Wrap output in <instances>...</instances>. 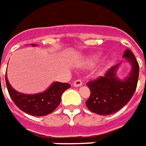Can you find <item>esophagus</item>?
Returning <instances> with one entry per match:
<instances>
[{"label":"esophagus","mask_w":146,"mask_h":146,"mask_svg":"<svg viewBox=\"0 0 146 146\" xmlns=\"http://www.w3.org/2000/svg\"><path fill=\"white\" fill-rule=\"evenodd\" d=\"M82 84H83V83L80 80H77L76 81L73 83V86L74 87H80Z\"/></svg>","instance_id":"1"}]
</instances>
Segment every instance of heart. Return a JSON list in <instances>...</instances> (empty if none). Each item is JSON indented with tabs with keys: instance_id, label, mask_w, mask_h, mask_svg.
Masks as SVG:
<instances>
[{
	"instance_id": "heart-1",
	"label": "heart",
	"mask_w": 146,
	"mask_h": 146,
	"mask_svg": "<svg viewBox=\"0 0 146 146\" xmlns=\"http://www.w3.org/2000/svg\"><path fill=\"white\" fill-rule=\"evenodd\" d=\"M98 58H99V56H96V57H94V58L92 59V61H91V63H93V62H95V61H96V60H97Z\"/></svg>"
}]
</instances>
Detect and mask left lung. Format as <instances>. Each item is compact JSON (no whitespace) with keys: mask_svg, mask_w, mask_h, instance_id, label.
<instances>
[{"mask_svg":"<svg viewBox=\"0 0 146 146\" xmlns=\"http://www.w3.org/2000/svg\"><path fill=\"white\" fill-rule=\"evenodd\" d=\"M123 57L131 66V72L124 80L116 76L120 63L112 66L104 76L89 81L87 85L91 94L85 102L89 110L100 115L114 114L131 100L136 91L139 77V64L134 54L128 48Z\"/></svg>","mask_w":146,"mask_h":146,"instance_id":"8db88e82","label":"left lung"}]
</instances>
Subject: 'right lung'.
<instances>
[{
    "label": "right lung",
    "mask_w": 146,
    "mask_h": 146,
    "mask_svg": "<svg viewBox=\"0 0 146 146\" xmlns=\"http://www.w3.org/2000/svg\"><path fill=\"white\" fill-rule=\"evenodd\" d=\"M32 46L36 44H31ZM5 82L10 98L21 110L34 116H44L52 113L61 102V97L65 90L70 87L67 83L54 82L47 90L36 94H24L17 92L9 83L5 75Z\"/></svg>",
    "instance_id": "obj_1"
}]
</instances>
